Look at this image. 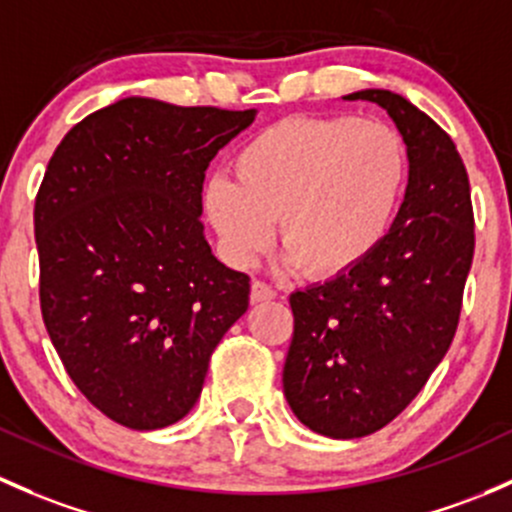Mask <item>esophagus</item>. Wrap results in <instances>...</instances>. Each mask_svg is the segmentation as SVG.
I'll use <instances>...</instances> for the list:
<instances>
[{"label": "esophagus", "mask_w": 512, "mask_h": 512, "mask_svg": "<svg viewBox=\"0 0 512 512\" xmlns=\"http://www.w3.org/2000/svg\"><path fill=\"white\" fill-rule=\"evenodd\" d=\"M274 297H277V289L270 287V284L262 282V279H255V282H252V289H250L252 304H262V301H272Z\"/></svg>", "instance_id": "34e87169"}]
</instances>
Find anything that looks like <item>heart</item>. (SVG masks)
Here are the masks:
<instances>
[{
  "mask_svg": "<svg viewBox=\"0 0 512 512\" xmlns=\"http://www.w3.org/2000/svg\"><path fill=\"white\" fill-rule=\"evenodd\" d=\"M213 176L203 208L235 265L277 235L314 279L358 267L383 242L410 181L405 139L385 122L353 115L287 117L252 134Z\"/></svg>",
  "mask_w": 512,
  "mask_h": 512,
  "instance_id": "1",
  "label": "heart"
}]
</instances>
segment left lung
<instances>
[{
  "mask_svg": "<svg viewBox=\"0 0 512 512\" xmlns=\"http://www.w3.org/2000/svg\"><path fill=\"white\" fill-rule=\"evenodd\" d=\"M348 100L395 120L410 184L390 233L358 267L289 297L284 395L331 439L368 437L417 397L454 341L476 247L469 174L449 134L390 90Z\"/></svg>",
  "mask_w": 512,
  "mask_h": 512,
  "instance_id": "1",
  "label": "left lung"
}]
</instances>
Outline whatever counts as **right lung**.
<instances>
[{
    "mask_svg": "<svg viewBox=\"0 0 512 512\" xmlns=\"http://www.w3.org/2000/svg\"><path fill=\"white\" fill-rule=\"evenodd\" d=\"M255 110L125 98L63 137L36 193L41 316L63 368L122 427H169L196 405L250 277L213 257L201 193Z\"/></svg>",
    "mask_w": 512,
    "mask_h": 512,
    "instance_id": "add662e5",
    "label": "right lung"
}]
</instances>
